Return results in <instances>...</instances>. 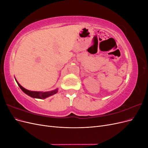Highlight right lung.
<instances>
[{
  "mask_svg": "<svg viewBox=\"0 0 148 148\" xmlns=\"http://www.w3.org/2000/svg\"><path fill=\"white\" fill-rule=\"evenodd\" d=\"M16 82L18 85L20 89L23 91L25 94L28 95L29 96L33 97V98H38V99H46V98L55 95L58 91V89H55V90H53L51 91H47V92H39V91H29L28 89L24 88L23 86H21V85L18 83L15 79Z\"/></svg>",
  "mask_w": 148,
  "mask_h": 148,
  "instance_id": "obj_1",
  "label": "right lung"
}]
</instances>
